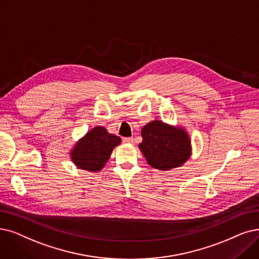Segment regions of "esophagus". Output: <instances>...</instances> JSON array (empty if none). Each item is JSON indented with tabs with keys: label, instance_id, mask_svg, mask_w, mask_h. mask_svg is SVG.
Wrapping results in <instances>:
<instances>
[{
	"label": "esophagus",
	"instance_id": "1",
	"mask_svg": "<svg viewBox=\"0 0 259 259\" xmlns=\"http://www.w3.org/2000/svg\"><path fill=\"white\" fill-rule=\"evenodd\" d=\"M122 141L124 142V143H128V144H133L134 143V138L133 137H126V138H123L122 139Z\"/></svg>",
	"mask_w": 259,
	"mask_h": 259
}]
</instances>
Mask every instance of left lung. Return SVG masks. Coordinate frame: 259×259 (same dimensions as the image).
<instances>
[{
  "label": "left lung",
  "mask_w": 259,
  "mask_h": 259,
  "mask_svg": "<svg viewBox=\"0 0 259 259\" xmlns=\"http://www.w3.org/2000/svg\"><path fill=\"white\" fill-rule=\"evenodd\" d=\"M139 149L151 167L168 171L181 165L191 155V141L184 128L171 126L159 120L144 125Z\"/></svg>",
  "instance_id": "1"
}]
</instances>
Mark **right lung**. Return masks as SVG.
<instances>
[{"mask_svg":"<svg viewBox=\"0 0 259 259\" xmlns=\"http://www.w3.org/2000/svg\"><path fill=\"white\" fill-rule=\"evenodd\" d=\"M120 143V137L111 135L105 127L96 126L76 142L70 153L71 159L79 169L99 172Z\"/></svg>","mask_w":259,"mask_h":259,"instance_id":"right-lung-1","label":"right lung"}]
</instances>
